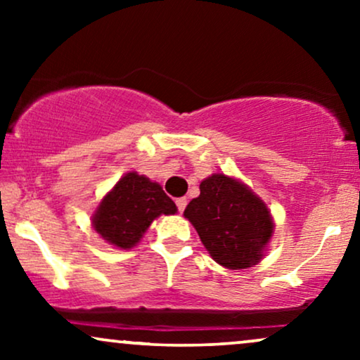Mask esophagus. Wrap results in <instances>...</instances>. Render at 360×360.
Listing matches in <instances>:
<instances>
[{"label":"esophagus","mask_w":360,"mask_h":360,"mask_svg":"<svg viewBox=\"0 0 360 360\" xmlns=\"http://www.w3.org/2000/svg\"><path fill=\"white\" fill-rule=\"evenodd\" d=\"M186 205H188V200H186V198H177V200H176V206H177V210H179L181 213L184 212Z\"/></svg>","instance_id":"obj_1"}]
</instances>
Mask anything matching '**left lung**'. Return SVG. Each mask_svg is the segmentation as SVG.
Instances as JSON below:
<instances>
[{
  "instance_id": "obj_1",
  "label": "left lung",
  "mask_w": 360,
  "mask_h": 360,
  "mask_svg": "<svg viewBox=\"0 0 360 360\" xmlns=\"http://www.w3.org/2000/svg\"><path fill=\"white\" fill-rule=\"evenodd\" d=\"M210 255L226 269H247L264 257L274 223L266 203L240 181L212 174L201 181L200 196L186 206Z\"/></svg>"
}]
</instances>
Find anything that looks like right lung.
<instances>
[{
	"label": "right lung",
	"mask_w": 360,
	"mask_h": 360,
	"mask_svg": "<svg viewBox=\"0 0 360 360\" xmlns=\"http://www.w3.org/2000/svg\"><path fill=\"white\" fill-rule=\"evenodd\" d=\"M176 212L174 201L160 184L137 172H128L103 198L91 220L103 240L127 250L137 245L157 217Z\"/></svg>",
	"instance_id": "add662e5"
}]
</instances>
